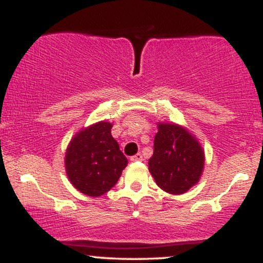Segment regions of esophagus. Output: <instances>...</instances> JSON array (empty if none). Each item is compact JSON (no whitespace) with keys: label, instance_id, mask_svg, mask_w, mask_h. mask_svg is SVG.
<instances>
[{"label":"esophagus","instance_id":"34e87169","mask_svg":"<svg viewBox=\"0 0 263 263\" xmlns=\"http://www.w3.org/2000/svg\"><path fill=\"white\" fill-rule=\"evenodd\" d=\"M132 162H137V161H143V157H142L141 153H137V155L131 157Z\"/></svg>","mask_w":263,"mask_h":263}]
</instances>
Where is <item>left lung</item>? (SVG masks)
Listing matches in <instances>:
<instances>
[{
    "label": "left lung",
    "mask_w": 263,
    "mask_h": 263,
    "mask_svg": "<svg viewBox=\"0 0 263 263\" xmlns=\"http://www.w3.org/2000/svg\"><path fill=\"white\" fill-rule=\"evenodd\" d=\"M204 152L197 138L182 126L158 123L148 170L157 185L170 194H183L200 179Z\"/></svg>",
    "instance_id": "obj_1"
}]
</instances>
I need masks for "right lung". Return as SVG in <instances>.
I'll return each mask as SVG.
<instances>
[{
    "label": "right lung",
    "mask_w": 263,
    "mask_h": 263,
    "mask_svg": "<svg viewBox=\"0 0 263 263\" xmlns=\"http://www.w3.org/2000/svg\"><path fill=\"white\" fill-rule=\"evenodd\" d=\"M112 123L100 121L81 129L69 143L65 171L83 194L100 197L108 192L127 165V158L111 136Z\"/></svg>",
    "instance_id": "1"
}]
</instances>
